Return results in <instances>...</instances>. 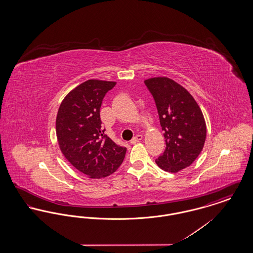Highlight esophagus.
<instances>
[{
    "mask_svg": "<svg viewBox=\"0 0 253 253\" xmlns=\"http://www.w3.org/2000/svg\"><path fill=\"white\" fill-rule=\"evenodd\" d=\"M141 139H142V135L141 134H136L131 140V144H135V143L139 142Z\"/></svg>",
    "mask_w": 253,
    "mask_h": 253,
    "instance_id": "34e87169",
    "label": "esophagus"
}]
</instances>
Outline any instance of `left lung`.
<instances>
[{
	"mask_svg": "<svg viewBox=\"0 0 253 253\" xmlns=\"http://www.w3.org/2000/svg\"><path fill=\"white\" fill-rule=\"evenodd\" d=\"M145 85L154 96L166 149L157 158V166L177 172L192 165L204 147L207 127L204 116L193 96L174 81L158 77Z\"/></svg>",
	"mask_w": 253,
	"mask_h": 253,
	"instance_id": "1",
	"label": "left lung"
}]
</instances>
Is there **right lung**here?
<instances>
[{
	"instance_id": "1",
	"label": "right lung",
	"mask_w": 253,
	"mask_h": 253,
	"mask_svg": "<svg viewBox=\"0 0 253 253\" xmlns=\"http://www.w3.org/2000/svg\"><path fill=\"white\" fill-rule=\"evenodd\" d=\"M117 83L89 80L77 86L60 103L56 133L60 151L73 166L90 178L115 172L126 154L101 127L99 109L106 93Z\"/></svg>"
}]
</instances>
